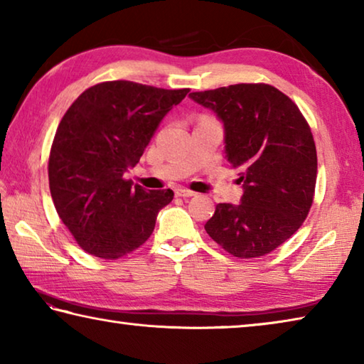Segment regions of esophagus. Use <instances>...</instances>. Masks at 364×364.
Listing matches in <instances>:
<instances>
[{"label": "esophagus", "instance_id": "esophagus-1", "mask_svg": "<svg viewBox=\"0 0 364 364\" xmlns=\"http://www.w3.org/2000/svg\"><path fill=\"white\" fill-rule=\"evenodd\" d=\"M175 194L178 197H183V199H188V197L196 196V193H193V191H189V189H176Z\"/></svg>", "mask_w": 364, "mask_h": 364}]
</instances>
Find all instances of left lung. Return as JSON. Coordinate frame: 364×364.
Returning a JSON list of instances; mask_svg holds the SVG:
<instances>
[{
	"label": "left lung",
	"instance_id": "left-lung-1",
	"mask_svg": "<svg viewBox=\"0 0 364 364\" xmlns=\"http://www.w3.org/2000/svg\"><path fill=\"white\" fill-rule=\"evenodd\" d=\"M225 128L226 159L239 168L241 204H218L205 231L226 252L255 258L279 247L310 212L316 147L292 100L264 83L191 93Z\"/></svg>",
	"mask_w": 364,
	"mask_h": 364
}]
</instances>
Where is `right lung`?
<instances>
[{"label":"right lung","mask_w":364,"mask_h":364,"mask_svg":"<svg viewBox=\"0 0 364 364\" xmlns=\"http://www.w3.org/2000/svg\"><path fill=\"white\" fill-rule=\"evenodd\" d=\"M188 91L104 82L83 91L63 117L49 154V191L85 252L115 260L149 239L173 191H146L123 175Z\"/></svg>","instance_id":"obj_1"}]
</instances>
